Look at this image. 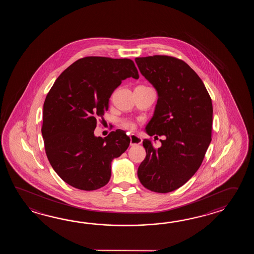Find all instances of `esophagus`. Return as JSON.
<instances>
[{"label": "esophagus", "mask_w": 254, "mask_h": 254, "mask_svg": "<svg viewBox=\"0 0 254 254\" xmlns=\"http://www.w3.org/2000/svg\"><path fill=\"white\" fill-rule=\"evenodd\" d=\"M129 140H130L129 144L131 146L139 145V144L142 142V139L139 137V136L135 134L129 135Z\"/></svg>", "instance_id": "34e87169"}]
</instances>
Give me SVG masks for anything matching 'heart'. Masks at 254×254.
Wrapping results in <instances>:
<instances>
[{"label":"heart","instance_id":"1","mask_svg":"<svg viewBox=\"0 0 254 254\" xmlns=\"http://www.w3.org/2000/svg\"><path fill=\"white\" fill-rule=\"evenodd\" d=\"M122 125H123V127H124L125 129H133L135 128L134 123H132V122H130V121H124Z\"/></svg>","mask_w":254,"mask_h":254}]
</instances>
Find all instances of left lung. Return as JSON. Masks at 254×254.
<instances>
[{
	"label": "left lung",
	"mask_w": 254,
	"mask_h": 254,
	"mask_svg": "<svg viewBox=\"0 0 254 254\" xmlns=\"http://www.w3.org/2000/svg\"><path fill=\"white\" fill-rule=\"evenodd\" d=\"M135 63L158 93L145 131L165 136L158 149L150 140L142 141L146 157L138 178L151 191L166 193L186 184L203 161L211 140V99L200 77L182 60L154 55L135 58Z\"/></svg>",
	"instance_id": "left-lung-1"
}]
</instances>
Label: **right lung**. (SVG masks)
<instances>
[{
  "label": "right lung",
  "instance_id": "right-lung-1",
  "mask_svg": "<svg viewBox=\"0 0 254 254\" xmlns=\"http://www.w3.org/2000/svg\"><path fill=\"white\" fill-rule=\"evenodd\" d=\"M129 77L139 78L131 60L89 56L70 65L51 88L43 103L42 134L49 162L66 184L83 190L108 184L112 161L130 140L123 129L105 138L96 137L94 129L114 90Z\"/></svg>",
  "mask_w": 254,
  "mask_h": 254
}]
</instances>
